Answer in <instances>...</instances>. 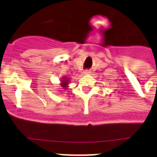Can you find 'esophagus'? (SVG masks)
<instances>
[{
  "mask_svg": "<svg viewBox=\"0 0 157 157\" xmlns=\"http://www.w3.org/2000/svg\"><path fill=\"white\" fill-rule=\"evenodd\" d=\"M83 74H84V75H90V71H89V70L84 71Z\"/></svg>",
  "mask_w": 157,
  "mask_h": 157,
  "instance_id": "obj_1",
  "label": "esophagus"
}]
</instances>
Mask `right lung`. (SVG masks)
Listing matches in <instances>:
<instances>
[{"instance_id": "obj_1", "label": "right lung", "mask_w": 157, "mask_h": 157, "mask_svg": "<svg viewBox=\"0 0 157 157\" xmlns=\"http://www.w3.org/2000/svg\"><path fill=\"white\" fill-rule=\"evenodd\" d=\"M69 82H70V80H69V78L67 77H63L60 79V86H61V87L63 90H67V89Z\"/></svg>"}]
</instances>
